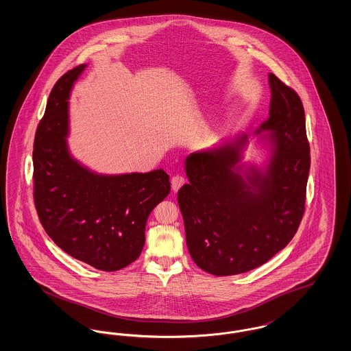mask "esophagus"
I'll return each mask as SVG.
<instances>
[{"label": "esophagus", "mask_w": 351, "mask_h": 351, "mask_svg": "<svg viewBox=\"0 0 351 351\" xmlns=\"http://www.w3.org/2000/svg\"><path fill=\"white\" fill-rule=\"evenodd\" d=\"M185 183V179H184L182 175H176V176H173L172 179H171V186H172V191L173 192H178L180 188H182V185Z\"/></svg>", "instance_id": "1"}]
</instances>
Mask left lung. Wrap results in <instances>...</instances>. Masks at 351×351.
Wrapping results in <instances>:
<instances>
[{"label": "left lung", "mask_w": 351, "mask_h": 351, "mask_svg": "<svg viewBox=\"0 0 351 351\" xmlns=\"http://www.w3.org/2000/svg\"><path fill=\"white\" fill-rule=\"evenodd\" d=\"M269 118L256 133L269 130L272 158L266 173L250 168L242 178L247 136L185 159L189 184L178 192L185 239L193 262L228 276L265 265L284 249L305 212L311 147L300 96L274 73Z\"/></svg>", "instance_id": "left-lung-1"}]
</instances>
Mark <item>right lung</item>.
Segmentation results:
<instances>
[{
    "label": "right lung",
    "mask_w": 351,
    "mask_h": 351,
    "mask_svg": "<svg viewBox=\"0 0 351 351\" xmlns=\"http://www.w3.org/2000/svg\"><path fill=\"white\" fill-rule=\"evenodd\" d=\"M84 68L69 69L55 83L36 128L34 204L46 233L62 250L112 272L141 255L147 217L167 197L171 183L163 169L101 176L69 156L68 97Z\"/></svg>",
    "instance_id": "add662e5"
}]
</instances>
